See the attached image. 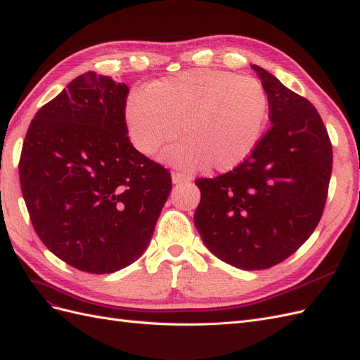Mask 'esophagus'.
Here are the masks:
<instances>
[{"mask_svg": "<svg viewBox=\"0 0 360 360\" xmlns=\"http://www.w3.org/2000/svg\"><path fill=\"white\" fill-rule=\"evenodd\" d=\"M171 179H172V183H174V184H180V183H188V181H191V177H189V176H184V174H181V172H172Z\"/></svg>", "mask_w": 360, "mask_h": 360, "instance_id": "34e87169", "label": "esophagus"}]
</instances>
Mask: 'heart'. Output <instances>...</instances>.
I'll list each match as a JSON object with an SVG mask.
<instances>
[{"mask_svg": "<svg viewBox=\"0 0 360 360\" xmlns=\"http://www.w3.org/2000/svg\"><path fill=\"white\" fill-rule=\"evenodd\" d=\"M270 117L259 81L225 70L195 69L151 82L127 97L124 123L134 147L146 156L183 136L162 153L168 165L231 171L254 153Z\"/></svg>", "mask_w": 360, "mask_h": 360, "instance_id": "obj_1", "label": "heart"}]
</instances>
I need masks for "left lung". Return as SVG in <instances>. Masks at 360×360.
<instances>
[{
    "mask_svg": "<svg viewBox=\"0 0 360 360\" xmlns=\"http://www.w3.org/2000/svg\"><path fill=\"white\" fill-rule=\"evenodd\" d=\"M270 101V129L242 165L198 179L195 226L212 254L242 270L284 261L317 228L328 198L332 144L320 114L274 75L252 66Z\"/></svg>",
    "mask_w": 360,
    "mask_h": 360,
    "instance_id": "8db88e82",
    "label": "left lung"
}]
</instances>
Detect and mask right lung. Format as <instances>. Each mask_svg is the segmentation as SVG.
<instances>
[{
	"mask_svg": "<svg viewBox=\"0 0 360 360\" xmlns=\"http://www.w3.org/2000/svg\"><path fill=\"white\" fill-rule=\"evenodd\" d=\"M126 84L86 72L32 118L19 180L40 240L69 266L114 274L147 249L171 174L132 146Z\"/></svg>",
	"mask_w": 360,
	"mask_h": 360,
	"instance_id": "obj_1",
	"label": "right lung"
}]
</instances>
